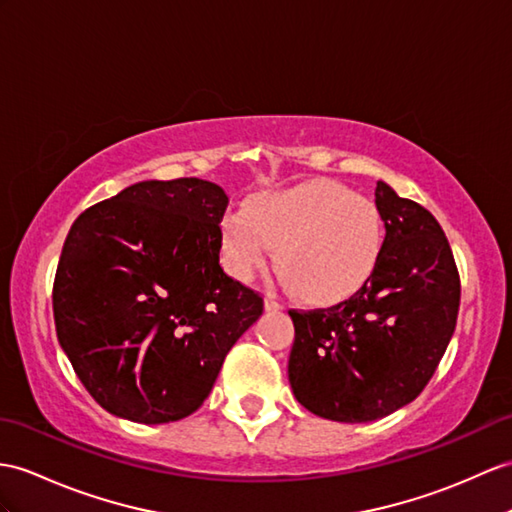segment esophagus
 <instances>
[{"label":"esophagus","instance_id":"esophagus-1","mask_svg":"<svg viewBox=\"0 0 512 512\" xmlns=\"http://www.w3.org/2000/svg\"><path fill=\"white\" fill-rule=\"evenodd\" d=\"M265 310H267V313H280L282 304L276 302V299H273L271 295H267V297H265Z\"/></svg>","mask_w":512,"mask_h":512}]
</instances>
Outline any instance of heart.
I'll return each mask as SVG.
<instances>
[{
  "instance_id": "1",
  "label": "heart",
  "mask_w": 512,
  "mask_h": 512,
  "mask_svg": "<svg viewBox=\"0 0 512 512\" xmlns=\"http://www.w3.org/2000/svg\"><path fill=\"white\" fill-rule=\"evenodd\" d=\"M382 241L376 204L330 180L258 193L221 219L223 263L236 280H252L276 247L284 282L315 306L352 297L376 269Z\"/></svg>"
}]
</instances>
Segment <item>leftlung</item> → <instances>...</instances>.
<instances>
[{"instance_id": "obj_1", "label": "left lung", "mask_w": 512, "mask_h": 512, "mask_svg": "<svg viewBox=\"0 0 512 512\" xmlns=\"http://www.w3.org/2000/svg\"><path fill=\"white\" fill-rule=\"evenodd\" d=\"M376 208L386 234L363 289L330 310L289 313L291 389L323 419L367 423L413 402L456 328L460 280L439 221L382 180Z\"/></svg>"}]
</instances>
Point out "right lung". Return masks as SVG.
I'll return each mask as SVG.
<instances>
[{
    "label": "right lung",
    "instance_id": "right-lung-1",
    "mask_svg": "<svg viewBox=\"0 0 512 512\" xmlns=\"http://www.w3.org/2000/svg\"><path fill=\"white\" fill-rule=\"evenodd\" d=\"M219 184L145 180L73 221L54 280L60 347L115 417L169 423L204 404L263 297L219 265Z\"/></svg>",
    "mask_w": 512,
    "mask_h": 512
}]
</instances>
